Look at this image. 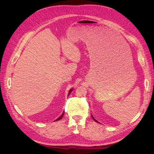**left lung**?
<instances>
[{
  "mask_svg": "<svg viewBox=\"0 0 154 154\" xmlns=\"http://www.w3.org/2000/svg\"><path fill=\"white\" fill-rule=\"evenodd\" d=\"M92 119H94V120L95 121V122H97V123H99L98 122H97V120H96V119H95L94 118V117H93V116H92Z\"/></svg>",
  "mask_w": 154,
  "mask_h": 154,
  "instance_id": "obj_1",
  "label": "left lung"
}]
</instances>
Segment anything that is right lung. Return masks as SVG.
I'll return each mask as SVG.
<instances>
[{
    "label": "right lung",
    "instance_id": "1",
    "mask_svg": "<svg viewBox=\"0 0 154 154\" xmlns=\"http://www.w3.org/2000/svg\"><path fill=\"white\" fill-rule=\"evenodd\" d=\"M72 91V89H71V90H70V91H69V94H70V93H71V91ZM69 95H68V96H69ZM63 114H64V112H63V114H62L61 115V116H60V117L59 118H58V119H57V120H56V121H58V120H60V119H61L62 118V117H63Z\"/></svg>",
    "mask_w": 154,
    "mask_h": 154
}]
</instances>
